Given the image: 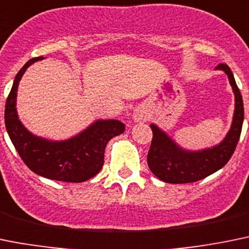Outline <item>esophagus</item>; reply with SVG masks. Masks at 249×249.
<instances>
[{"label": "esophagus", "instance_id": "34e87169", "mask_svg": "<svg viewBox=\"0 0 249 249\" xmlns=\"http://www.w3.org/2000/svg\"><path fill=\"white\" fill-rule=\"evenodd\" d=\"M132 118H134V122H142V120H145L146 118H147V114H146V111L143 110V109L141 108H136L135 110H134V114H132Z\"/></svg>", "mask_w": 249, "mask_h": 249}]
</instances>
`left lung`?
<instances>
[{
    "label": "left lung",
    "instance_id": "8db88e82",
    "mask_svg": "<svg viewBox=\"0 0 249 249\" xmlns=\"http://www.w3.org/2000/svg\"><path fill=\"white\" fill-rule=\"evenodd\" d=\"M216 70L226 73L234 93V113L231 127L219 145L200 151H188L176 143L157 125L151 124L153 136L147 155V164L151 172L163 182L183 184L204 179L221 169L236 150L245 118L242 96L231 69L226 64H220Z\"/></svg>",
    "mask_w": 249,
    "mask_h": 249
}]
</instances>
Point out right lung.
Returning a JSON list of instances; mask_svg holds the SVG:
<instances>
[{
    "label": "right lung",
    "mask_w": 249,
    "mask_h": 249,
    "mask_svg": "<svg viewBox=\"0 0 249 249\" xmlns=\"http://www.w3.org/2000/svg\"><path fill=\"white\" fill-rule=\"evenodd\" d=\"M43 56L29 60L16 76L4 109V124L9 139L28 168L38 176L60 182L81 183L90 179L102 169L104 150L114 136L125 131L119 120H96L78 135L62 141L36 136L18 119L17 89L25 70Z\"/></svg>",
    "instance_id": "obj_1"
}]
</instances>
